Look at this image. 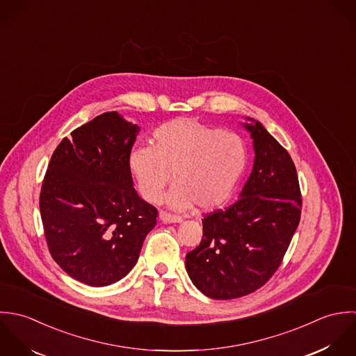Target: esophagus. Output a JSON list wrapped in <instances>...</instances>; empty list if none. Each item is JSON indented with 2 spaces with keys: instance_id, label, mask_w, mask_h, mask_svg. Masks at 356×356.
I'll list each match as a JSON object with an SVG mask.
<instances>
[{
  "instance_id": "1",
  "label": "esophagus",
  "mask_w": 356,
  "mask_h": 356,
  "mask_svg": "<svg viewBox=\"0 0 356 356\" xmlns=\"http://www.w3.org/2000/svg\"><path fill=\"white\" fill-rule=\"evenodd\" d=\"M159 220L165 224H170V222H181V217L180 216H175V214L166 213V212H159Z\"/></svg>"
}]
</instances>
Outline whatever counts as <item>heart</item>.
<instances>
[{
	"mask_svg": "<svg viewBox=\"0 0 356 356\" xmlns=\"http://www.w3.org/2000/svg\"><path fill=\"white\" fill-rule=\"evenodd\" d=\"M248 165L243 138L191 118L162 124L151 135V147H135L128 155L129 175L148 202L159 201L172 173L175 186L166 204L173 209L194 204L204 211L222 207L235 194Z\"/></svg>",
	"mask_w": 356,
	"mask_h": 356,
	"instance_id": "heart-1",
	"label": "heart"
}]
</instances>
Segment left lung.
I'll list each match as a JSON object with an SVG mask.
<instances>
[{
  "mask_svg": "<svg viewBox=\"0 0 356 356\" xmlns=\"http://www.w3.org/2000/svg\"><path fill=\"white\" fill-rule=\"evenodd\" d=\"M242 122L253 140L254 162L239 200L204 217V236L186 256V270L205 296H246L278 270L301 214L296 166L261 122Z\"/></svg>",
  "mask_w": 356,
  "mask_h": 356,
  "instance_id": "left-lung-1",
  "label": "left lung"
}]
</instances>
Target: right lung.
Listing matches in <instances>:
<instances>
[{
    "label": "right lung",
    "mask_w": 356,
    "mask_h": 356,
    "mask_svg": "<svg viewBox=\"0 0 356 356\" xmlns=\"http://www.w3.org/2000/svg\"><path fill=\"white\" fill-rule=\"evenodd\" d=\"M140 128L104 113L65 138L44 177L40 211L49 252L82 284H115L136 266L156 209L134 188L128 155Z\"/></svg>",
    "instance_id": "obj_1"
}]
</instances>
